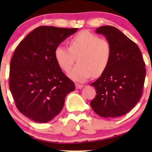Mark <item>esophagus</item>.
<instances>
[{"label":"esophagus","instance_id":"1","mask_svg":"<svg viewBox=\"0 0 152 152\" xmlns=\"http://www.w3.org/2000/svg\"><path fill=\"white\" fill-rule=\"evenodd\" d=\"M75 87H76L77 89H82L83 87H84V85H81V84H75Z\"/></svg>","mask_w":152,"mask_h":152}]
</instances>
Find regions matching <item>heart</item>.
I'll list each match as a JSON object with an SVG mask.
<instances>
[{"label": "heart", "mask_w": 152, "mask_h": 152, "mask_svg": "<svg viewBox=\"0 0 152 152\" xmlns=\"http://www.w3.org/2000/svg\"><path fill=\"white\" fill-rule=\"evenodd\" d=\"M112 49L109 42L88 30L78 32L69 41V48L58 45L55 58L64 71L70 70L77 58L78 64L68 73L77 82H84L93 75H101L110 63Z\"/></svg>", "instance_id": "heart-1"}]
</instances>
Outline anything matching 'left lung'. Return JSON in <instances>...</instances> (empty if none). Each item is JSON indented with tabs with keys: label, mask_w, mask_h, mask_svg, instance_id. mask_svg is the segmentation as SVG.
<instances>
[{
	"label": "left lung",
	"mask_w": 152,
	"mask_h": 152,
	"mask_svg": "<svg viewBox=\"0 0 152 152\" xmlns=\"http://www.w3.org/2000/svg\"><path fill=\"white\" fill-rule=\"evenodd\" d=\"M95 32L106 37L112 55L105 71L91 84L97 95L90 104L101 117H120L130 111L142 96L145 62L138 45L115 27L101 26Z\"/></svg>",
	"instance_id": "left-lung-1"
}]
</instances>
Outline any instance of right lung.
Segmentation results:
<instances>
[{"label": "right lung", "instance_id": "obj_1", "mask_svg": "<svg viewBox=\"0 0 152 152\" xmlns=\"http://www.w3.org/2000/svg\"><path fill=\"white\" fill-rule=\"evenodd\" d=\"M77 30L38 27L14 51L10 66V90L18 111L34 122L53 119L61 111L66 95L75 88L56 61L55 50Z\"/></svg>", "mask_w": 152, "mask_h": 152}]
</instances>
